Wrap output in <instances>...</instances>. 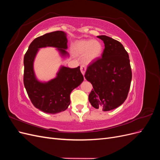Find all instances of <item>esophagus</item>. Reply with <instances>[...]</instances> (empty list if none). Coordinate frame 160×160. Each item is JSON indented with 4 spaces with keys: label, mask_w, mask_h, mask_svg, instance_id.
<instances>
[{
    "label": "esophagus",
    "mask_w": 160,
    "mask_h": 160,
    "mask_svg": "<svg viewBox=\"0 0 160 160\" xmlns=\"http://www.w3.org/2000/svg\"><path fill=\"white\" fill-rule=\"evenodd\" d=\"M81 71L82 72V74L83 75H85V72L86 71V67L85 65H81Z\"/></svg>",
    "instance_id": "obj_1"
}]
</instances>
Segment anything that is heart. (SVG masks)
I'll list each match as a JSON object with an SVG mask.
<instances>
[{"mask_svg":"<svg viewBox=\"0 0 160 160\" xmlns=\"http://www.w3.org/2000/svg\"><path fill=\"white\" fill-rule=\"evenodd\" d=\"M75 50L79 55L84 54V61L90 63L101 57L103 52V47L98 41L82 40L75 43Z\"/></svg>","mask_w":160,"mask_h":160,"instance_id":"heart-1","label":"heart"}]
</instances>
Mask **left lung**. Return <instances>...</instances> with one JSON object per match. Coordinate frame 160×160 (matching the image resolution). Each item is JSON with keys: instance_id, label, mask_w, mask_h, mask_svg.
<instances>
[{"instance_id": "8db88e82", "label": "left lung", "mask_w": 160, "mask_h": 160, "mask_svg": "<svg viewBox=\"0 0 160 160\" xmlns=\"http://www.w3.org/2000/svg\"><path fill=\"white\" fill-rule=\"evenodd\" d=\"M98 37L105 44L102 57L88 67L85 77L93 88L89 95L91 105L108 111L127 99L132 72L129 55L122 43L105 35Z\"/></svg>"}]
</instances>
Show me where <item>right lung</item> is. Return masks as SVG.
Returning <instances> with one entry per match:
<instances>
[{
  "label": "right lung",
  "mask_w": 160,
  "mask_h": 160,
  "mask_svg": "<svg viewBox=\"0 0 160 160\" xmlns=\"http://www.w3.org/2000/svg\"><path fill=\"white\" fill-rule=\"evenodd\" d=\"M58 48L62 55L67 54L66 33L57 31L38 37L31 43L24 57V85L33 105L47 113L55 114L64 111L71 103V91L83 81L80 67L71 69L62 67L56 78L47 83H41L35 77L33 61L39 48Z\"/></svg>",
  "instance_id": "1"
}]
</instances>
